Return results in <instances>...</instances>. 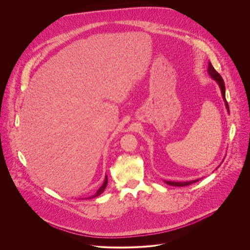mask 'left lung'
<instances>
[{
	"label": "left lung",
	"mask_w": 250,
	"mask_h": 250,
	"mask_svg": "<svg viewBox=\"0 0 250 250\" xmlns=\"http://www.w3.org/2000/svg\"><path fill=\"white\" fill-rule=\"evenodd\" d=\"M208 73L210 75V77L214 80L216 82V83L218 84L220 90H221V94H222V98H223V101H224V104H225V107L227 108V111L229 113V107H228V103L226 101V98H225V85H224V82H223V79L221 78V76L215 71V69L214 68V66L212 65V63H209L208 65ZM200 179H196V180H192V181H187V182H174V181H164L165 183H167V185L169 186H174V187H185V186H188V185H191L197 181H199Z\"/></svg>",
	"instance_id": "1"
}]
</instances>
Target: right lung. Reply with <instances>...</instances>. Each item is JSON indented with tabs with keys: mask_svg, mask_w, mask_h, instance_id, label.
I'll return each instance as SVG.
<instances>
[{
	"mask_svg": "<svg viewBox=\"0 0 250 250\" xmlns=\"http://www.w3.org/2000/svg\"><path fill=\"white\" fill-rule=\"evenodd\" d=\"M107 175H106V177H105V181H104V183L102 184V186L99 188V189L97 190V192L94 194V195H92V196H90L89 198H95V197H97V196H99L100 194H102L103 192H104V190H105V188H106V187H107Z\"/></svg>",
	"mask_w": 250,
	"mask_h": 250,
	"instance_id": "obj_1",
	"label": "right lung"
}]
</instances>
